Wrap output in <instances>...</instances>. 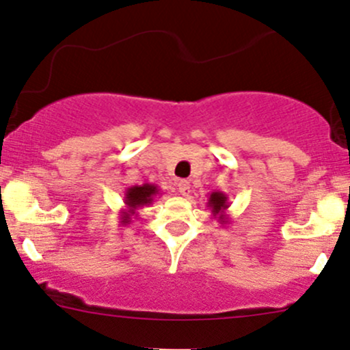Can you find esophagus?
I'll return each mask as SVG.
<instances>
[{
	"label": "esophagus",
	"mask_w": 350,
	"mask_h": 350,
	"mask_svg": "<svg viewBox=\"0 0 350 350\" xmlns=\"http://www.w3.org/2000/svg\"><path fill=\"white\" fill-rule=\"evenodd\" d=\"M190 182H188V180H180L178 182V191H180V195H183V196H188L190 195Z\"/></svg>",
	"instance_id": "34e87169"
}]
</instances>
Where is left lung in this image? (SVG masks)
<instances>
[{
  "label": "left lung",
  "instance_id": "1",
  "mask_svg": "<svg viewBox=\"0 0 350 350\" xmlns=\"http://www.w3.org/2000/svg\"><path fill=\"white\" fill-rule=\"evenodd\" d=\"M206 206L208 210H211L213 218H218L221 225H228L230 217L226 215V210L230 208V200H228L226 193H223V191H211Z\"/></svg>",
  "mask_w": 350,
  "mask_h": 350
}]
</instances>
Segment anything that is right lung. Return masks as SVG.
<instances>
[{
  "label": "right lung",
  "instance_id": "1",
  "mask_svg": "<svg viewBox=\"0 0 350 350\" xmlns=\"http://www.w3.org/2000/svg\"><path fill=\"white\" fill-rule=\"evenodd\" d=\"M157 195H160V190L154 183H144V185H133L127 188L124 195L125 208L120 210V225H129L132 221V217L139 215L137 211L140 208L154 203Z\"/></svg>",
  "mask_w": 350,
  "mask_h": 350
}]
</instances>
